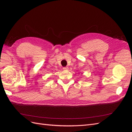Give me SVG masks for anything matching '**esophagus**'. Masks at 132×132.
<instances>
[{
  "label": "esophagus",
  "mask_w": 132,
  "mask_h": 132,
  "mask_svg": "<svg viewBox=\"0 0 132 132\" xmlns=\"http://www.w3.org/2000/svg\"><path fill=\"white\" fill-rule=\"evenodd\" d=\"M63 69V70H67L68 69V67H64Z\"/></svg>",
  "instance_id": "1"
}]
</instances>
